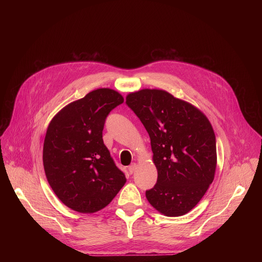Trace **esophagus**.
I'll use <instances>...</instances> for the list:
<instances>
[{
	"instance_id": "esophagus-1",
	"label": "esophagus",
	"mask_w": 262,
	"mask_h": 262,
	"mask_svg": "<svg viewBox=\"0 0 262 262\" xmlns=\"http://www.w3.org/2000/svg\"><path fill=\"white\" fill-rule=\"evenodd\" d=\"M136 169H137V164H136V163H133V164H130V166L128 167V172H129L130 174H133V173L136 171Z\"/></svg>"
}]
</instances>
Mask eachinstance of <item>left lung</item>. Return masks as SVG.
<instances>
[{"label": "left lung", "instance_id": "left-lung-1", "mask_svg": "<svg viewBox=\"0 0 262 262\" xmlns=\"http://www.w3.org/2000/svg\"><path fill=\"white\" fill-rule=\"evenodd\" d=\"M150 137L158 181L146 198L167 216L192 210L213 181L215 136L207 117L192 103L161 89H142L126 96Z\"/></svg>", "mask_w": 262, "mask_h": 262}]
</instances>
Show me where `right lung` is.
<instances>
[{
    "label": "right lung",
    "instance_id": "1",
    "mask_svg": "<svg viewBox=\"0 0 262 262\" xmlns=\"http://www.w3.org/2000/svg\"><path fill=\"white\" fill-rule=\"evenodd\" d=\"M110 88H99L65 105L54 116L43 143V167L56 196L82 213L104 208L126 182L103 144L110 112L123 102Z\"/></svg>",
    "mask_w": 262,
    "mask_h": 262
}]
</instances>
